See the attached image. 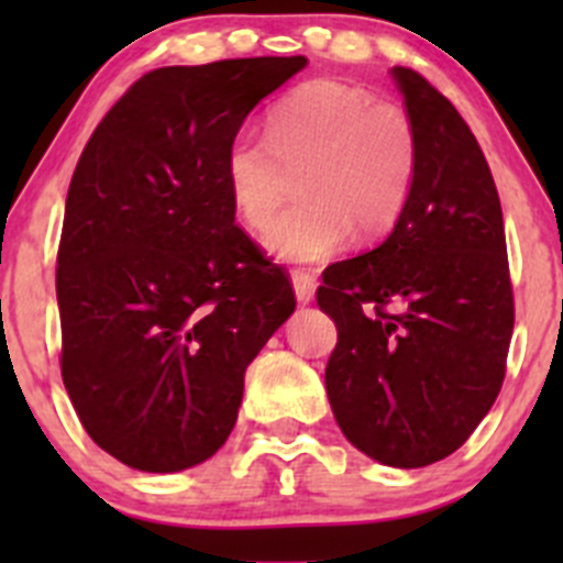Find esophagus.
Here are the masks:
<instances>
[{"label": "esophagus", "instance_id": "obj_1", "mask_svg": "<svg viewBox=\"0 0 563 563\" xmlns=\"http://www.w3.org/2000/svg\"><path fill=\"white\" fill-rule=\"evenodd\" d=\"M291 280H294V294L302 305H308L316 294V272L310 269H294L291 272Z\"/></svg>", "mask_w": 563, "mask_h": 563}]
</instances>
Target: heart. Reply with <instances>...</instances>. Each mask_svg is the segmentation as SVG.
I'll use <instances>...</instances> for the list:
<instances>
[{
    "mask_svg": "<svg viewBox=\"0 0 563 563\" xmlns=\"http://www.w3.org/2000/svg\"><path fill=\"white\" fill-rule=\"evenodd\" d=\"M225 185L250 229H266L299 174L302 201L283 212L266 247L283 261H318L354 231L376 240L400 220L417 176V133L400 106L340 81H308L272 106L266 135L225 146Z\"/></svg>",
    "mask_w": 563,
    "mask_h": 563,
    "instance_id": "obj_1",
    "label": "heart"
}]
</instances>
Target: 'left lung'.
I'll return each instance as SVG.
<instances>
[{"label":"left lung","instance_id":"obj_1","mask_svg":"<svg viewBox=\"0 0 563 563\" xmlns=\"http://www.w3.org/2000/svg\"><path fill=\"white\" fill-rule=\"evenodd\" d=\"M417 133V176L391 234L323 269L338 327L323 373L345 439L395 468L460 450L507 376L515 297L490 166L457 108L391 67Z\"/></svg>","mask_w":563,"mask_h":563}]
</instances>
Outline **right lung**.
<instances>
[{
    "label": "right lung",
    "instance_id": "obj_1",
    "mask_svg": "<svg viewBox=\"0 0 563 563\" xmlns=\"http://www.w3.org/2000/svg\"><path fill=\"white\" fill-rule=\"evenodd\" d=\"M305 56L157 67L84 146L56 253L62 382L89 439L139 471L225 444L245 371L297 308L234 223L225 146Z\"/></svg>",
    "mask_w": 563,
    "mask_h": 563
}]
</instances>
